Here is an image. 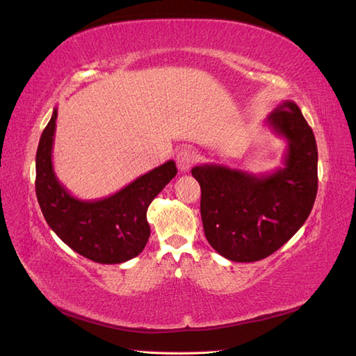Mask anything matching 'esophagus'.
I'll use <instances>...</instances> for the list:
<instances>
[{
    "label": "esophagus",
    "instance_id": "obj_1",
    "mask_svg": "<svg viewBox=\"0 0 356 356\" xmlns=\"http://www.w3.org/2000/svg\"><path fill=\"white\" fill-rule=\"evenodd\" d=\"M194 162H195V154H194V151L190 148L180 149L176 156V163L179 166V170L184 172L190 170L194 165Z\"/></svg>",
    "mask_w": 356,
    "mask_h": 356
}]
</instances>
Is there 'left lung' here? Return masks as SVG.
I'll list each match as a JSON object with an SVG mask.
<instances>
[{
	"instance_id": "1",
	"label": "left lung",
	"mask_w": 356,
	"mask_h": 356,
	"mask_svg": "<svg viewBox=\"0 0 356 356\" xmlns=\"http://www.w3.org/2000/svg\"><path fill=\"white\" fill-rule=\"evenodd\" d=\"M266 125L287 140L284 166L255 174L205 163L191 174L202 190L207 240L231 261H259L274 254L309 217L318 190V151L298 105L284 101Z\"/></svg>"
}]
</instances>
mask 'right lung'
I'll use <instances>...</instances> for the list:
<instances>
[{
    "instance_id": "obj_1",
    "label": "right lung",
    "mask_w": 356,
    "mask_h": 356,
    "mask_svg": "<svg viewBox=\"0 0 356 356\" xmlns=\"http://www.w3.org/2000/svg\"><path fill=\"white\" fill-rule=\"evenodd\" d=\"M58 110L41 134L36 151V197L51 231L74 252L102 264L124 263L139 255L149 237L147 209L177 174L174 161L138 177L99 200H81L59 182L51 163Z\"/></svg>"
}]
</instances>
